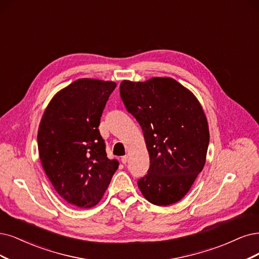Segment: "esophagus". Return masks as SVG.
Listing matches in <instances>:
<instances>
[{
	"label": "esophagus",
	"instance_id": "obj_1",
	"mask_svg": "<svg viewBox=\"0 0 259 259\" xmlns=\"http://www.w3.org/2000/svg\"><path fill=\"white\" fill-rule=\"evenodd\" d=\"M120 161H121V163H123V164H126V163H127V162H128V156H123V157H121Z\"/></svg>",
	"mask_w": 259,
	"mask_h": 259
}]
</instances>
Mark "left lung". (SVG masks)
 Wrapping results in <instances>:
<instances>
[{
  "mask_svg": "<svg viewBox=\"0 0 259 259\" xmlns=\"http://www.w3.org/2000/svg\"><path fill=\"white\" fill-rule=\"evenodd\" d=\"M119 91L140 123L149 154V169L138 180L142 194L157 206L179 202L206 162L209 129L202 105L171 78L124 80Z\"/></svg>",
  "mask_w": 259,
  "mask_h": 259,
  "instance_id": "left-lung-1",
  "label": "left lung"
}]
</instances>
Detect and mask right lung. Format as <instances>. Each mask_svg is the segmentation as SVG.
Listing matches in <instances>:
<instances>
[{
    "instance_id": "add662e5",
    "label": "right lung",
    "mask_w": 259,
    "mask_h": 259,
    "mask_svg": "<svg viewBox=\"0 0 259 259\" xmlns=\"http://www.w3.org/2000/svg\"><path fill=\"white\" fill-rule=\"evenodd\" d=\"M112 81L79 79L57 93L42 115L37 143L46 175L67 203L91 208L99 203L118 168L99 132Z\"/></svg>"
}]
</instances>
